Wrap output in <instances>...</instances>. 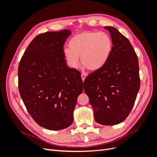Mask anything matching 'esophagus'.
I'll list each match as a JSON object with an SVG mask.
<instances>
[{
    "label": "esophagus",
    "mask_w": 157,
    "mask_h": 157,
    "mask_svg": "<svg viewBox=\"0 0 157 157\" xmlns=\"http://www.w3.org/2000/svg\"><path fill=\"white\" fill-rule=\"evenodd\" d=\"M86 75L85 74H84V73H82V75H81V78H82V81H84V80H85V78H86Z\"/></svg>",
    "instance_id": "esophagus-1"
}]
</instances>
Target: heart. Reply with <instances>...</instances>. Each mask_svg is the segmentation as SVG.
Wrapping results in <instances>:
<instances>
[{"mask_svg": "<svg viewBox=\"0 0 157 157\" xmlns=\"http://www.w3.org/2000/svg\"><path fill=\"white\" fill-rule=\"evenodd\" d=\"M69 48L64 50L68 64L76 68L80 61L90 71H98L105 65L113 49L111 36L105 32L83 31L74 35L68 42Z\"/></svg>", "mask_w": 157, "mask_h": 157, "instance_id": "1", "label": "heart"}]
</instances>
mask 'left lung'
<instances>
[{"label": "left lung", "instance_id": "1", "mask_svg": "<svg viewBox=\"0 0 157 157\" xmlns=\"http://www.w3.org/2000/svg\"><path fill=\"white\" fill-rule=\"evenodd\" d=\"M109 31L113 49L107 63L90 73L84 81V90L94 109V119L102 125L124 121L134 105L140 87L139 63L134 49L116 28Z\"/></svg>", "mask_w": 157, "mask_h": 157}]
</instances>
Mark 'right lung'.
Masks as SVG:
<instances>
[{"label":"right lung","instance_id":"add662e5","mask_svg":"<svg viewBox=\"0 0 157 157\" xmlns=\"http://www.w3.org/2000/svg\"><path fill=\"white\" fill-rule=\"evenodd\" d=\"M68 29L37 35L18 67V87L30 115L39 126L63 130L73 122V111L82 93L80 73L67 67L63 46Z\"/></svg>","mask_w":157,"mask_h":157}]
</instances>
